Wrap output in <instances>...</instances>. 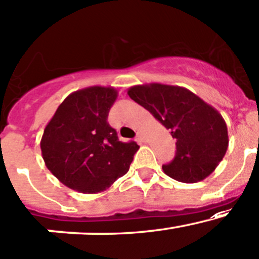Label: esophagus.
<instances>
[{
  "instance_id": "1",
  "label": "esophagus",
  "mask_w": 259,
  "mask_h": 259,
  "mask_svg": "<svg viewBox=\"0 0 259 259\" xmlns=\"http://www.w3.org/2000/svg\"><path fill=\"white\" fill-rule=\"evenodd\" d=\"M136 140L139 141V143H144L145 141V134L143 130H139L138 132V135H136Z\"/></svg>"
}]
</instances>
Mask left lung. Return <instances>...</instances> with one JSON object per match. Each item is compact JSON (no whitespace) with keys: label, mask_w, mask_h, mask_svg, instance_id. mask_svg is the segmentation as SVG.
<instances>
[{"label":"left lung","mask_w":259,"mask_h":259,"mask_svg":"<svg viewBox=\"0 0 259 259\" xmlns=\"http://www.w3.org/2000/svg\"><path fill=\"white\" fill-rule=\"evenodd\" d=\"M127 95L176 140L175 158L162 166L167 176L182 183H197L215 171L229 147V134L214 107L187 88L171 84H138L130 87Z\"/></svg>","instance_id":"obj_1"}]
</instances>
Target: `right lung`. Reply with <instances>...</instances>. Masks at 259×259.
I'll list each match as a JSON object with an SVG mask.
<instances>
[{"mask_svg":"<svg viewBox=\"0 0 259 259\" xmlns=\"http://www.w3.org/2000/svg\"><path fill=\"white\" fill-rule=\"evenodd\" d=\"M118 98L113 87L91 86L62 101L41 136L42 160L69 188L84 194L104 192L129 171L139 145L121 143L108 124Z\"/></svg>","mask_w":259,"mask_h":259,"instance_id":"obj_1","label":"right lung"}]
</instances>
